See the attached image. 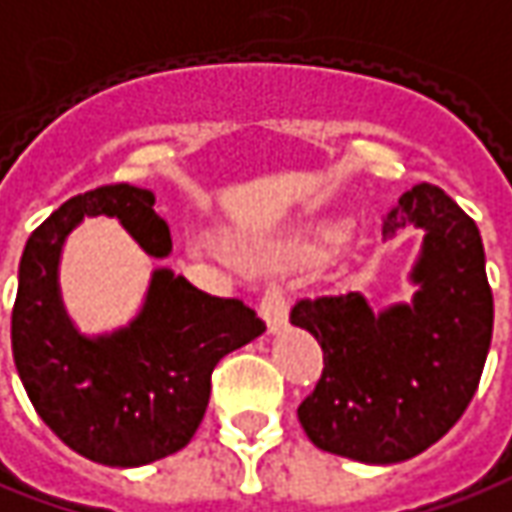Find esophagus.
<instances>
[{"label":"esophagus","instance_id":"1","mask_svg":"<svg viewBox=\"0 0 512 512\" xmlns=\"http://www.w3.org/2000/svg\"><path fill=\"white\" fill-rule=\"evenodd\" d=\"M260 316L266 319L271 333H280L288 328V300L280 283H269L260 297Z\"/></svg>","mask_w":512,"mask_h":512}]
</instances>
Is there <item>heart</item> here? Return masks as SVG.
Here are the masks:
<instances>
[{
    "label": "heart",
    "mask_w": 512,
    "mask_h": 512,
    "mask_svg": "<svg viewBox=\"0 0 512 512\" xmlns=\"http://www.w3.org/2000/svg\"><path fill=\"white\" fill-rule=\"evenodd\" d=\"M344 235H347V224H342V221H322V224H314V227L305 229L300 235L288 238L283 243V255L316 257L322 255L325 249H330V246L344 241Z\"/></svg>",
    "instance_id": "heart-1"
}]
</instances>
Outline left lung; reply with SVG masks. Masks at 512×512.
I'll list each match as a JSON object with an SVG mask.
<instances>
[{
	"label": "left lung",
	"mask_w": 512,
	"mask_h": 512,
	"mask_svg": "<svg viewBox=\"0 0 512 512\" xmlns=\"http://www.w3.org/2000/svg\"><path fill=\"white\" fill-rule=\"evenodd\" d=\"M423 232L409 271L415 294L384 311L358 291L300 300L291 325L308 330L325 370L297 415L322 451L367 465L417 457L474 398L493 336V294L476 224L457 201L415 184L384 218V238Z\"/></svg>",
	"instance_id": "obj_1"
}]
</instances>
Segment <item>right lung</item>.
<instances>
[{
	"mask_svg": "<svg viewBox=\"0 0 512 512\" xmlns=\"http://www.w3.org/2000/svg\"><path fill=\"white\" fill-rule=\"evenodd\" d=\"M151 190L106 184L69 198L27 238L10 319L13 361L38 417L81 457L137 468L176 454L196 434L221 358L266 325L241 300L198 291L154 269L139 314L125 328L86 336L61 300L58 263L83 218L109 215L151 257H168V224Z\"/></svg>",
	"mask_w": 512,
	"mask_h": 512,
	"instance_id": "obj_1",
	"label": "right lung"
}]
</instances>
